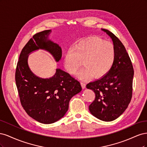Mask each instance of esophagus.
<instances>
[{
	"label": "esophagus",
	"mask_w": 147,
	"mask_h": 147,
	"mask_svg": "<svg viewBox=\"0 0 147 147\" xmlns=\"http://www.w3.org/2000/svg\"><path fill=\"white\" fill-rule=\"evenodd\" d=\"M80 84H81V86H82V88L83 89H84V88H86V84L84 83H83V82H81L80 83Z\"/></svg>",
	"instance_id": "34e87169"
}]
</instances>
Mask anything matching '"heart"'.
Masks as SVG:
<instances>
[{"label":"heart","instance_id":"heart-1","mask_svg":"<svg viewBox=\"0 0 147 147\" xmlns=\"http://www.w3.org/2000/svg\"><path fill=\"white\" fill-rule=\"evenodd\" d=\"M116 50L113 44L99 37L82 40L67 50L64 66L68 72L74 75L82 65L78 74L80 79L94 76L100 78L109 72L114 63Z\"/></svg>","mask_w":147,"mask_h":147}]
</instances>
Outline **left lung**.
Instances as JSON below:
<instances>
[{"mask_svg":"<svg viewBox=\"0 0 147 147\" xmlns=\"http://www.w3.org/2000/svg\"><path fill=\"white\" fill-rule=\"evenodd\" d=\"M112 39L116 56L112 68L103 77L86 84L95 93L89 106L91 113L100 120L111 121L118 118L129 104L132 95L134 69L125 47L110 31L102 29Z\"/></svg>","mask_w":147,"mask_h":147,"instance_id":"left-lung-1","label":"left lung"}]
</instances>
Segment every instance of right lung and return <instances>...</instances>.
Returning <instances> with one entry per match:
<instances>
[{
	"label": "right lung",
	"mask_w": 147,
	"mask_h": 147,
	"mask_svg": "<svg viewBox=\"0 0 147 147\" xmlns=\"http://www.w3.org/2000/svg\"><path fill=\"white\" fill-rule=\"evenodd\" d=\"M50 32L51 30H45L33 35L20 53L15 72L22 107L29 116L43 124L53 123L63 117L70 99L82 91L80 82L59 69L53 77L46 79L35 76L30 71L28 57L33 51L44 49L56 61L61 59V47L48 38Z\"/></svg>",
	"instance_id": "1"
}]
</instances>
